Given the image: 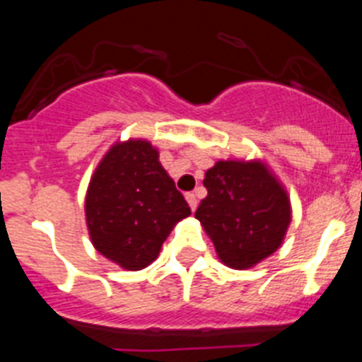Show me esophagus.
I'll use <instances>...</instances> for the list:
<instances>
[{"instance_id": "34e87169", "label": "esophagus", "mask_w": 362, "mask_h": 362, "mask_svg": "<svg viewBox=\"0 0 362 362\" xmlns=\"http://www.w3.org/2000/svg\"><path fill=\"white\" fill-rule=\"evenodd\" d=\"M187 203H188V206H190V210L192 212H196V209H197V197H196V194H187Z\"/></svg>"}]
</instances>
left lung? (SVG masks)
Segmentation results:
<instances>
[{"label": "left lung", "mask_w": 362, "mask_h": 362, "mask_svg": "<svg viewBox=\"0 0 362 362\" xmlns=\"http://www.w3.org/2000/svg\"><path fill=\"white\" fill-rule=\"evenodd\" d=\"M196 219L226 267L246 270L283 245L292 221L290 197L261 159L217 161L206 170Z\"/></svg>", "instance_id": "obj_1"}]
</instances>
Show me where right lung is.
I'll list each match as a JSON object with an SVG mask.
<instances>
[{"mask_svg": "<svg viewBox=\"0 0 362 362\" xmlns=\"http://www.w3.org/2000/svg\"><path fill=\"white\" fill-rule=\"evenodd\" d=\"M95 250L124 270L156 261L168 233L190 206L146 139L117 141L95 166L85 197Z\"/></svg>", "mask_w": 362, "mask_h": 362, "instance_id": "add662e5", "label": "right lung"}]
</instances>
